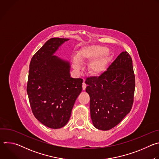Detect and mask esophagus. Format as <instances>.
<instances>
[{
	"label": "esophagus",
	"instance_id": "34e87169",
	"mask_svg": "<svg viewBox=\"0 0 159 159\" xmlns=\"http://www.w3.org/2000/svg\"><path fill=\"white\" fill-rule=\"evenodd\" d=\"M86 87H87V85H86V84L85 83V82L84 81V82H83V84H82V89H83V90H85Z\"/></svg>",
	"mask_w": 159,
	"mask_h": 159
}]
</instances>
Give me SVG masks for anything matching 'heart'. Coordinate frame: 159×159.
<instances>
[{
  "label": "heart",
  "instance_id": "b5f03b06",
  "mask_svg": "<svg viewBox=\"0 0 159 159\" xmlns=\"http://www.w3.org/2000/svg\"><path fill=\"white\" fill-rule=\"evenodd\" d=\"M107 48L98 45H91L82 48L74 57L72 60L73 66L75 69L79 70L81 63L90 61L89 65V72L94 75L101 74L106 67L108 63V54L106 53Z\"/></svg>",
  "mask_w": 159,
  "mask_h": 159
}]
</instances>
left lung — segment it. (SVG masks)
Instances as JSON below:
<instances>
[{
	"label": "left lung",
	"mask_w": 159,
	"mask_h": 159,
	"mask_svg": "<svg viewBox=\"0 0 159 159\" xmlns=\"http://www.w3.org/2000/svg\"><path fill=\"white\" fill-rule=\"evenodd\" d=\"M90 96V117L95 128L109 130L128 114L133 103L135 78L132 59L121 53L100 76L85 80Z\"/></svg>",
	"instance_id": "left-lung-1"
}]
</instances>
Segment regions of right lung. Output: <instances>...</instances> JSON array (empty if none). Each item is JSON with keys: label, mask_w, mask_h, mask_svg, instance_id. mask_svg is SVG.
Segmentation results:
<instances>
[{"label": "right lung", "mask_w": 159, "mask_h": 159, "mask_svg": "<svg viewBox=\"0 0 159 159\" xmlns=\"http://www.w3.org/2000/svg\"><path fill=\"white\" fill-rule=\"evenodd\" d=\"M67 38L48 40L31 58L27 93L32 112L43 125L53 129L69 121L79 95L82 79L70 77V65L54 54Z\"/></svg>", "instance_id": "1"}]
</instances>
